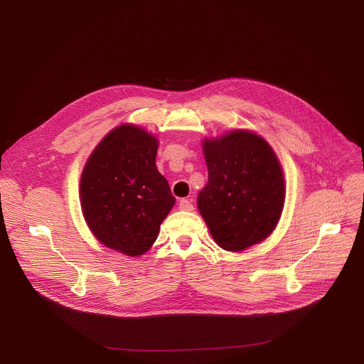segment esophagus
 Returning <instances> with one entry per match:
<instances>
[{"instance_id":"1","label":"esophagus","mask_w":364,"mask_h":364,"mask_svg":"<svg viewBox=\"0 0 364 364\" xmlns=\"http://www.w3.org/2000/svg\"><path fill=\"white\" fill-rule=\"evenodd\" d=\"M178 209L180 210H184V212H191L194 207H193V203L187 198H181L180 203H178Z\"/></svg>"}]
</instances>
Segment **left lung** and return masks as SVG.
Segmentation results:
<instances>
[{
    "label": "left lung",
    "instance_id": "1",
    "mask_svg": "<svg viewBox=\"0 0 364 364\" xmlns=\"http://www.w3.org/2000/svg\"><path fill=\"white\" fill-rule=\"evenodd\" d=\"M203 152L209 181L197 205L215 242L237 252L267 239L285 201L282 168L271 145L255 132L237 129L204 139Z\"/></svg>",
    "mask_w": 364,
    "mask_h": 364
}]
</instances>
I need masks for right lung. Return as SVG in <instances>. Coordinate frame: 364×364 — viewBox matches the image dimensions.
<instances>
[{"instance_id":"right-lung-1","label":"right lung","mask_w":364,"mask_h":364,"mask_svg":"<svg viewBox=\"0 0 364 364\" xmlns=\"http://www.w3.org/2000/svg\"><path fill=\"white\" fill-rule=\"evenodd\" d=\"M159 141L124 124L105 135L80 177V203L95 237L128 256L145 253L176 203L155 166Z\"/></svg>"}]
</instances>
